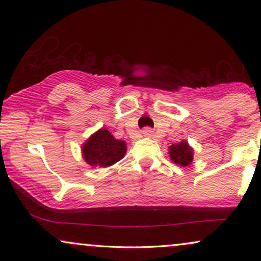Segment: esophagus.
<instances>
[{"label":"esophagus","instance_id":"1","mask_svg":"<svg viewBox=\"0 0 261 261\" xmlns=\"http://www.w3.org/2000/svg\"><path fill=\"white\" fill-rule=\"evenodd\" d=\"M142 134H143V136H151V134H153V130H151L150 128H144V129L142 130Z\"/></svg>","mask_w":261,"mask_h":261}]
</instances>
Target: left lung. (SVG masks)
<instances>
[{
  "label": "left lung",
  "mask_w": 261,
  "mask_h": 261,
  "mask_svg": "<svg viewBox=\"0 0 261 261\" xmlns=\"http://www.w3.org/2000/svg\"><path fill=\"white\" fill-rule=\"evenodd\" d=\"M168 154L172 162L184 168L190 166L194 160V148L186 140H182L181 142L171 144Z\"/></svg>",
  "instance_id": "1"
}]
</instances>
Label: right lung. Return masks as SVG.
Segmentation results:
<instances>
[{"mask_svg":"<svg viewBox=\"0 0 261 261\" xmlns=\"http://www.w3.org/2000/svg\"><path fill=\"white\" fill-rule=\"evenodd\" d=\"M126 142L117 140L106 128H100L82 146L83 159L91 167L107 168L125 158Z\"/></svg>","mask_w":261,"mask_h":261,"instance_id":"add662e5","label":"right lung"}]
</instances>
